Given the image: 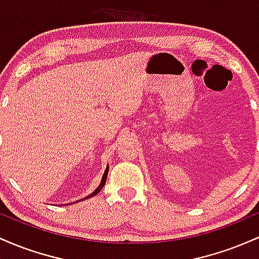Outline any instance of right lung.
Here are the masks:
<instances>
[{
  "instance_id": "add662e5",
  "label": "right lung",
  "mask_w": 259,
  "mask_h": 259,
  "mask_svg": "<svg viewBox=\"0 0 259 259\" xmlns=\"http://www.w3.org/2000/svg\"><path fill=\"white\" fill-rule=\"evenodd\" d=\"M107 174H108V167L106 168V171H105V174H103V177H102V181H101V184H100V186L97 187L96 190H95L94 192H92V194L90 195V196H88V197H85V200L86 198H90V197H92V196H95V195H97L99 194V192L101 191V190H102V187L105 186V184H106V180H107Z\"/></svg>"
}]
</instances>
